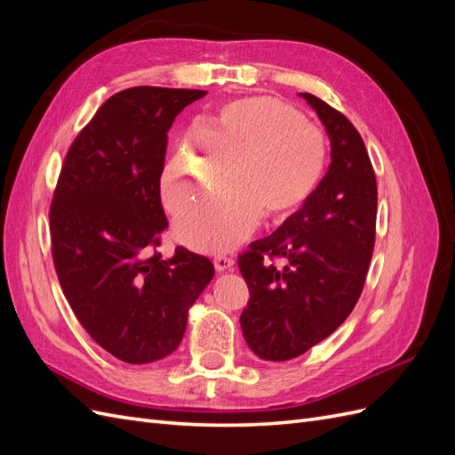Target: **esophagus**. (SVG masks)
<instances>
[{
  "mask_svg": "<svg viewBox=\"0 0 455 455\" xmlns=\"http://www.w3.org/2000/svg\"><path fill=\"white\" fill-rule=\"evenodd\" d=\"M233 264H235V261H233L231 256L220 254V256L214 258V267H216V271H228V269L233 267Z\"/></svg>",
  "mask_w": 455,
  "mask_h": 455,
  "instance_id": "obj_1",
  "label": "esophagus"
}]
</instances>
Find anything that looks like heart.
I'll return each instance as SVG.
<instances>
[{
    "label": "heart",
    "instance_id": "b5f03b06",
    "mask_svg": "<svg viewBox=\"0 0 455 455\" xmlns=\"http://www.w3.org/2000/svg\"><path fill=\"white\" fill-rule=\"evenodd\" d=\"M326 156L323 131L294 106L271 96L226 104L164 167V204L176 212L211 191L231 163V182L178 216L176 235L201 252L235 249L261 216L283 222L313 197Z\"/></svg>",
    "mask_w": 455,
    "mask_h": 455
}]
</instances>
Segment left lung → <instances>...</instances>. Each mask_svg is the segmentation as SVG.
Masks as SVG:
<instances>
[{
  "instance_id": "left-lung-1",
  "label": "left lung",
  "mask_w": 455,
  "mask_h": 455,
  "mask_svg": "<svg viewBox=\"0 0 455 455\" xmlns=\"http://www.w3.org/2000/svg\"><path fill=\"white\" fill-rule=\"evenodd\" d=\"M301 96L330 136L332 163L313 197L239 256L251 292L243 336L264 361L294 359L347 319L376 243L378 186L359 131L315 94Z\"/></svg>"
}]
</instances>
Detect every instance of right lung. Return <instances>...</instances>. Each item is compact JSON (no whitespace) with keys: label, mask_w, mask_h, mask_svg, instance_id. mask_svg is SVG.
Instances as JSON below:
<instances>
[{"label":"right lung","mask_w":455,"mask_h":455,"mask_svg":"<svg viewBox=\"0 0 455 455\" xmlns=\"http://www.w3.org/2000/svg\"><path fill=\"white\" fill-rule=\"evenodd\" d=\"M197 89L132 87L108 99L68 149L49 211L52 261L77 321L129 364L180 346L188 311L214 277L209 258L157 246L167 132Z\"/></svg>","instance_id":"add662e5"}]
</instances>
